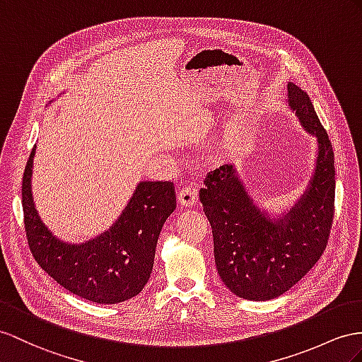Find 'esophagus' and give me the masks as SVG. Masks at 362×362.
<instances>
[{"label": "esophagus", "instance_id": "obj_1", "mask_svg": "<svg viewBox=\"0 0 362 362\" xmlns=\"http://www.w3.org/2000/svg\"><path fill=\"white\" fill-rule=\"evenodd\" d=\"M197 194H199V189L196 187H192V185H189V187H185L179 191L177 199L183 206H192L194 203L197 202Z\"/></svg>", "mask_w": 362, "mask_h": 362}]
</instances>
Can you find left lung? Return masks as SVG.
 <instances>
[{
    "instance_id": "obj_1",
    "label": "left lung",
    "mask_w": 362,
    "mask_h": 362,
    "mask_svg": "<svg viewBox=\"0 0 362 362\" xmlns=\"http://www.w3.org/2000/svg\"><path fill=\"white\" fill-rule=\"evenodd\" d=\"M287 105L317 137V160L308 188L280 216L255 205L234 165L211 171L200 202L214 238L221 281L240 298L267 301L308 274L327 246L335 205V159L308 93L287 84Z\"/></svg>"
}]
</instances>
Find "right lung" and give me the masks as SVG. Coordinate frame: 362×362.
I'll return each mask as SVG.
<instances>
[{
	"mask_svg": "<svg viewBox=\"0 0 362 362\" xmlns=\"http://www.w3.org/2000/svg\"><path fill=\"white\" fill-rule=\"evenodd\" d=\"M36 145L23 177L24 226L35 260L64 289L81 298L116 304L133 298L150 280L162 226L175 209L173 182H139L122 214L84 243L52 234L35 208L32 171Z\"/></svg>",
	"mask_w": 362,
	"mask_h": 362,
	"instance_id": "add662e5",
	"label": "right lung"
}]
</instances>
